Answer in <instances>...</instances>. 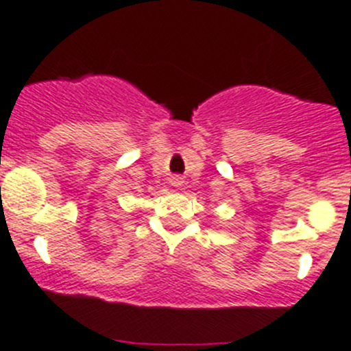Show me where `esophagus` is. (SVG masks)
<instances>
[{
    "instance_id": "esophagus-1",
    "label": "esophagus",
    "mask_w": 351,
    "mask_h": 351,
    "mask_svg": "<svg viewBox=\"0 0 351 351\" xmlns=\"http://www.w3.org/2000/svg\"><path fill=\"white\" fill-rule=\"evenodd\" d=\"M172 184H173V186H181V181H179V179H173Z\"/></svg>"
}]
</instances>
